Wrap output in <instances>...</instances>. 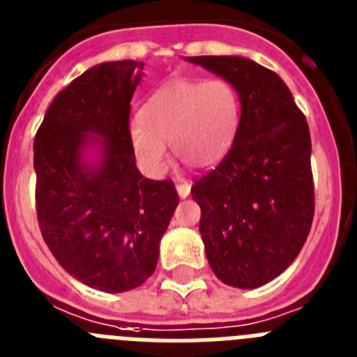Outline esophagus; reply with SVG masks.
<instances>
[{
  "mask_svg": "<svg viewBox=\"0 0 357 357\" xmlns=\"http://www.w3.org/2000/svg\"><path fill=\"white\" fill-rule=\"evenodd\" d=\"M176 190H178L179 197H188V194H190V183L181 179V181L176 183Z\"/></svg>",
  "mask_w": 357,
  "mask_h": 357,
  "instance_id": "esophagus-1",
  "label": "esophagus"
}]
</instances>
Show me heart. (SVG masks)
I'll return each mask as SVG.
<instances>
[{
  "label": "heart",
  "mask_w": 357,
  "mask_h": 357,
  "mask_svg": "<svg viewBox=\"0 0 357 357\" xmlns=\"http://www.w3.org/2000/svg\"><path fill=\"white\" fill-rule=\"evenodd\" d=\"M238 123V98L226 80L174 82L158 89L132 123L129 140L142 165L165 169V145L185 167L201 169L222 156Z\"/></svg>",
  "instance_id": "heart-1"
}]
</instances>
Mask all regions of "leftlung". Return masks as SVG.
<instances>
[{
    "mask_svg": "<svg viewBox=\"0 0 357 357\" xmlns=\"http://www.w3.org/2000/svg\"><path fill=\"white\" fill-rule=\"evenodd\" d=\"M241 100L234 144L194 179L206 259L226 286L253 289L278 277L302 250L314 215L311 135L284 80L244 57L201 55Z\"/></svg>",
    "mask_w": 357,
    "mask_h": 357,
    "instance_id": "obj_1",
    "label": "left lung"
}]
</instances>
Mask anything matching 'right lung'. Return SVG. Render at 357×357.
I'll return each mask as SVG.
<instances>
[{"mask_svg": "<svg viewBox=\"0 0 357 357\" xmlns=\"http://www.w3.org/2000/svg\"><path fill=\"white\" fill-rule=\"evenodd\" d=\"M142 70L135 61L89 68L57 93L33 140L43 238L71 277L105 293L135 289L153 275L179 203L172 179L136 169L129 114ZM89 141L102 149L98 167L82 163Z\"/></svg>", "mask_w": 357, "mask_h": 357, "instance_id": "1", "label": "right lung"}]
</instances>
